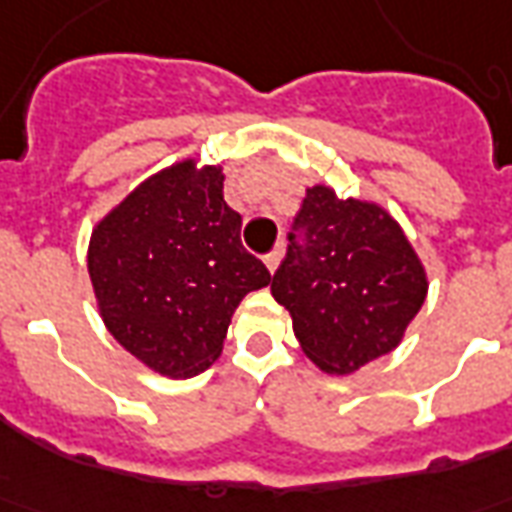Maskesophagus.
<instances>
[{
  "mask_svg": "<svg viewBox=\"0 0 512 512\" xmlns=\"http://www.w3.org/2000/svg\"><path fill=\"white\" fill-rule=\"evenodd\" d=\"M279 263H282V246H276L271 255H266V268L271 271V274L279 268Z\"/></svg>",
  "mask_w": 512,
  "mask_h": 512,
  "instance_id": "34e87169",
  "label": "esophagus"
}]
</instances>
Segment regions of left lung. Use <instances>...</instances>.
I'll return each instance as SVG.
<instances>
[{
    "label": "left lung",
    "instance_id": "8db88e82",
    "mask_svg": "<svg viewBox=\"0 0 512 512\" xmlns=\"http://www.w3.org/2000/svg\"><path fill=\"white\" fill-rule=\"evenodd\" d=\"M295 225L304 244L290 236L271 293L306 358L344 377L396 350L426 301L429 274L391 211L314 184Z\"/></svg>",
    "mask_w": 512,
    "mask_h": 512
}]
</instances>
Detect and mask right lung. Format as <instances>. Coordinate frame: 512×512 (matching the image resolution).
Wrapping results in <instances>:
<instances>
[{
    "instance_id": "add662e5",
    "label": "right lung",
    "mask_w": 512,
    "mask_h": 512,
    "mask_svg": "<svg viewBox=\"0 0 512 512\" xmlns=\"http://www.w3.org/2000/svg\"><path fill=\"white\" fill-rule=\"evenodd\" d=\"M222 184V165L173 162L140 181L89 238L86 268L102 323L170 380L206 372L244 295L271 285L268 268L241 246V217Z\"/></svg>"
}]
</instances>
